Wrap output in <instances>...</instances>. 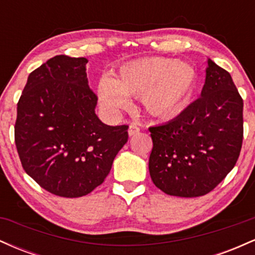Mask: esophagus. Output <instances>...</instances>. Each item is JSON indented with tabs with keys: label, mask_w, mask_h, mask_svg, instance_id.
Here are the masks:
<instances>
[{
	"label": "esophagus",
	"mask_w": 255,
	"mask_h": 255,
	"mask_svg": "<svg viewBox=\"0 0 255 255\" xmlns=\"http://www.w3.org/2000/svg\"><path fill=\"white\" fill-rule=\"evenodd\" d=\"M139 131H140V128L135 125H130L129 128H128V134H129V136L135 135V134L139 133Z\"/></svg>",
	"instance_id": "1"
}]
</instances>
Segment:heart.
Segmentation results:
<instances>
[{"instance_id": "heart-1", "label": "heart", "mask_w": 255, "mask_h": 255, "mask_svg": "<svg viewBox=\"0 0 255 255\" xmlns=\"http://www.w3.org/2000/svg\"><path fill=\"white\" fill-rule=\"evenodd\" d=\"M195 71L189 64L164 57H146L120 67L116 77L98 84L101 102L110 109L127 104L126 96H140L148 115L171 119L182 111L195 85Z\"/></svg>"}]
</instances>
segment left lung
Segmentation results:
<instances>
[{"mask_svg":"<svg viewBox=\"0 0 255 255\" xmlns=\"http://www.w3.org/2000/svg\"><path fill=\"white\" fill-rule=\"evenodd\" d=\"M201 97L176 119L150 127L148 170L165 194L201 197L238 162L244 139V101L229 72L209 58Z\"/></svg>","mask_w":255,"mask_h":255,"instance_id":"1","label":"left lung"}]
</instances>
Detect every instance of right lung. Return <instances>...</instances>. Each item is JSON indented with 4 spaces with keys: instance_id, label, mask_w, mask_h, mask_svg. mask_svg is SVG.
Masks as SVG:
<instances>
[{
    "instance_id": "obj_1",
    "label": "right lung",
    "mask_w": 255,
    "mask_h": 255,
    "mask_svg": "<svg viewBox=\"0 0 255 255\" xmlns=\"http://www.w3.org/2000/svg\"><path fill=\"white\" fill-rule=\"evenodd\" d=\"M87 60L57 55L28 75L17 102L14 137L22 168L43 189L64 198L104 182L128 140V126H108L95 113Z\"/></svg>"
}]
</instances>
